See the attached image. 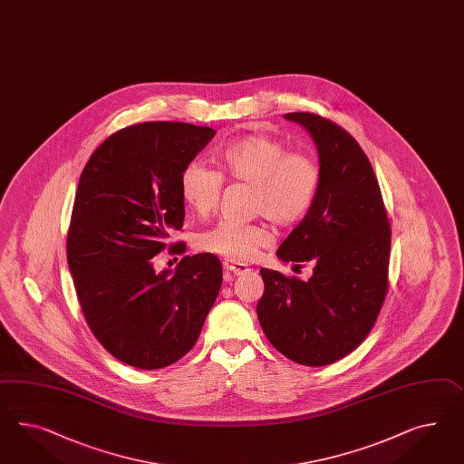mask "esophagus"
I'll list each match as a JSON object with an SVG mask.
<instances>
[{
  "label": "esophagus",
  "instance_id": "1",
  "mask_svg": "<svg viewBox=\"0 0 464 464\" xmlns=\"http://www.w3.org/2000/svg\"><path fill=\"white\" fill-rule=\"evenodd\" d=\"M223 266H225L226 272H229V274H233V276H245V274H248L251 268H248L245 264H239V262H235V260H225L223 262Z\"/></svg>",
  "mask_w": 464,
  "mask_h": 464
}]
</instances>
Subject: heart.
I'll return each instance as SVG.
<instances>
[{
  "label": "heart",
  "instance_id": "b5f03b06",
  "mask_svg": "<svg viewBox=\"0 0 464 464\" xmlns=\"http://www.w3.org/2000/svg\"><path fill=\"white\" fill-rule=\"evenodd\" d=\"M216 162L219 174L192 162L180 176V196L198 214L213 211L221 196V179H227L251 186V213L264 214L276 226L294 225L309 213L321 182V169L313 157L288 151L282 141L264 135L231 141ZM270 243L272 233L262 223L239 225L226 219L198 238L200 250L235 262L250 260Z\"/></svg>",
  "mask_w": 464,
  "mask_h": 464
}]
</instances>
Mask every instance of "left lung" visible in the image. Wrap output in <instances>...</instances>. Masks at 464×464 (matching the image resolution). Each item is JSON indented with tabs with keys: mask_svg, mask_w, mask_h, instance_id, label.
<instances>
[{
	"mask_svg": "<svg viewBox=\"0 0 464 464\" xmlns=\"http://www.w3.org/2000/svg\"><path fill=\"white\" fill-rule=\"evenodd\" d=\"M284 118L313 138L321 182L309 213L276 256L309 262L313 276L301 280L262 268L256 315L265 336L288 360L324 366L360 346L375 324L389 288L390 225L373 167L358 141L317 114Z\"/></svg>",
	"mask_w": 464,
	"mask_h": 464,
	"instance_id": "1",
	"label": "left lung"
}]
</instances>
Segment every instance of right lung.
Listing matches in <instances>:
<instances>
[{"mask_svg":"<svg viewBox=\"0 0 464 464\" xmlns=\"http://www.w3.org/2000/svg\"><path fill=\"white\" fill-rule=\"evenodd\" d=\"M216 131L149 121L106 138L86 163L67 235V264L92 334L138 370L176 363L199 338L223 282L213 253L155 272L184 223L180 176ZM184 250H179V253Z\"/></svg>","mask_w":464,"mask_h":464,"instance_id":"right-lung-1","label":"right lung"}]
</instances>
